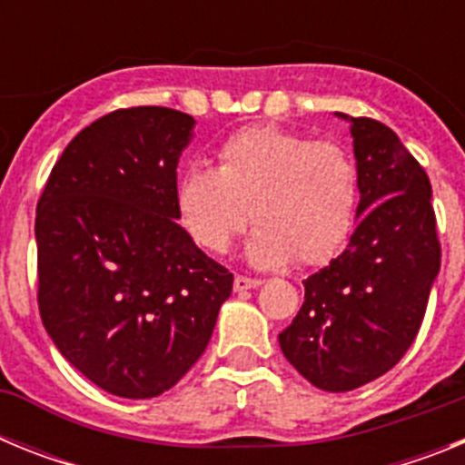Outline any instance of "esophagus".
Here are the masks:
<instances>
[{"label":"esophagus","mask_w":465,"mask_h":465,"mask_svg":"<svg viewBox=\"0 0 465 465\" xmlns=\"http://www.w3.org/2000/svg\"><path fill=\"white\" fill-rule=\"evenodd\" d=\"M261 286V279H253V277H244V274H237L235 277V291L242 293V291H252Z\"/></svg>","instance_id":"34e87169"}]
</instances>
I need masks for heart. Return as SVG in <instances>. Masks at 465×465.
Segmentation results:
<instances>
[{"instance_id": "1", "label": "heart", "mask_w": 465, "mask_h": 465, "mask_svg": "<svg viewBox=\"0 0 465 465\" xmlns=\"http://www.w3.org/2000/svg\"><path fill=\"white\" fill-rule=\"evenodd\" d=\"M179 212L195 244L223 253L249 221L246 256L258 268L331 261L351 235L359 172L342 143L272 125L223 142L219 167L193 165L179 179Z\"/></svg>"}]
</instances>
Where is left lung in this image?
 Returning a JSON list of instances; mask_svg holds the SVG:
<instances>
[{
	"instance_id": "left-lung-1",
	"label": "left lung",
	"mask_w": 465,
	"mask_h": 465,
	"mask_svg": "<svg viewBox=\"0 0 465 465\" xmlns=\"http://www.w3.org/2000/svg\"><path fill=\"white\" fill-rule=\"evenodd\" d=\"M349 121L361 221L347 249L302 282L305 302L279 332L295 371L335 393L377 380L405 356L442 256L424 167L384 123Z\"/></svg>"
}]
</instances>
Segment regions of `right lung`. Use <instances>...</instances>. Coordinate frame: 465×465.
<instances>
[{
	"instance_id": "add662e5",
	"label": "right lung",
	"mask_w": 465,
	"mask_h": 465,
	"mask_svg": "<svg viewBox=\"0 0 465 465\" xmlns=\"http://www.w3.org/2000/svg\"><path fill=\"white\" fill-rule=\"evenodd\" d=\"M193 123L167 106L111 111L69 142L36 204L41 322L114 396L172 389L232 291V274L176 223V165Z\"/></svg>"
}]
</instances>
